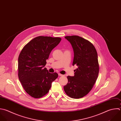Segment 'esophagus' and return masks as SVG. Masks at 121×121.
Instances as JSON below:
<instances>
[{
  "mask_svg": "<svg viewBox=\"0 0 121 121\" xmlns=\"http://www.w3.org/2000/svg\"><path fill=\"white\" fill-rule=\"evenodd\" d=\"M58 75H59V76H64L63 75H62V74H60V73H59Z\"/></svg>",
  "mask_w": 121,
  "mask_h": 121,
  "instance_id": "obj_1",
  "label": "esophagus"
}]
</instances>
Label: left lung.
Here are the masks:
<instances>
[{"label":"left lung","mask_w":121,"mask_h":121,"mask_svg":"<svg viewBox=\"0 0 121 121\" xmlns=\"http://www.w3.org/2000/svg\"><path fill=\"white\" fill-rule=\"evenodd\" d=\"M71 43L74 51L72 65L78 68L74 76H68V82L64 86L66 94L72 98H80L92 89L99 73L97 52L89 41L78 36L65 37Z\"/></svg>","instance_id":"1"}]
</instances>
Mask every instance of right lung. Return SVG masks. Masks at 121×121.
<instances>
[{"label":"right lung","instance_id":"obj_1","mask_svg":"<svg viewBox=\"0 0 121 121\" xmlns=\"http://www.w3.org/2000/svg\"><path fill=\"white\" fill-rule=\"evenodd\" d=\"M61 40L59 37L38 36L22 50L18 60V78L25 90L32 97L38 98L45 95L58 78L57 73H49L44 67L51 51Z\"/></svg>","mask_w":121,"mask_h":121}]
</instances>
